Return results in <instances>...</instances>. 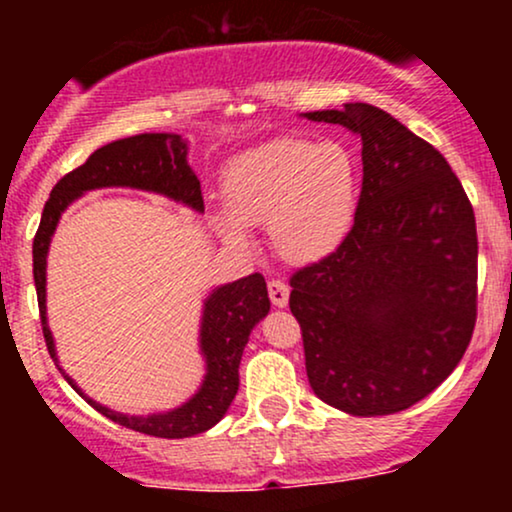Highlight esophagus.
Listing matches in <instances>:
<instances>
[{"label":"esophagus","instance_id":"34e87169","mask_svg":"<svg viewBox=\"0 0 512 512\" xmlns=\"http://www.w3.org/2000/svg\"><path fill=\"white\" fill-rule=\"evenodd\" d=\"M269 298H272V303L276 305V308H286L289 305V284H284V281L274 279L269 281Z\"/></svg>","mask_w":512,"mask_h":512}]
</instances>
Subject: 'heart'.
Listing matches in <instances>:
<instances>
[{"label":"heart","mask_w":512,"mask_h":512,"mask_svg":"<svg viewBox=\"0 0 512 512\" xmlns=\"http://www.w3.org/2000/svg\"><path fill=\"white\" fill-rule=\"evenodd\" d=\"M216 214L223 243L248 250L245 226H267L272 248L291 264H317L349 238L358 211V166L337 142L281 137L233 158L223 170Z\"/></svg>","instance_id":"1"}]
</instances>
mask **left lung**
Here are the masks:
<instances>
[{"mask_svg": "<svg viewBox=\"0 0 512 512\" xmlns=\"http://www.w3.org/2000/svg\"><path fill=\"white\" fill-rule=\"evenodd\" d=\"M361 137L354 228L325 262L291 276L310 387L351 416H385L431 395L477 322V221L438 149L385 110L303 113Z\"/></svg>", "mask_w": 512, "mask_h": 512, "instance_id": "1", "label": "left lung"}]
</instances>
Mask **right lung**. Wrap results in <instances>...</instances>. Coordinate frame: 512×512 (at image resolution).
<instances>
[{
    "label": "right lung",
    "instance_id": "1",
    "mask_svg": "<svg viewBox=\"0 0 512 512\" xmlns=\"http://www.w3.org/2000/svg\"><path fill=\"white\" fill-rule=\"evenodd\" d=\"M103 187H132V190L156 192L173 202L185 204L202 214L204 199L202 187L195 170L187 163V142L180 134L170 132H149L137 137L117 139L113 144H105L88 156L84 166L74 168L52 187L48 204L43 209L38 233L33 240V279L38 291L40 322H43L45 344L52 361L60 366L57 358L55 339L48 327V296H45V274H48V252L52 236L57 231L64 209L74 199L84 197L91 190ZM269 296L267 284L262 274H250L231 284L216 286L204 298L202 322H199V354L204 356V380L197 392L180 407L168 411H156L146 416H129L122 411L103 407L101 402L84 395L79 385L62 370L64 380L115 424L132 428V431L146 433L156 438H190L197 433L209 431L223 419L233 397H236L240 378L238 366L248 344L252 327L267 317Z\"/></svg>",
    "mask_w": 512,
    "mask_h": 512
}]
</instances>
